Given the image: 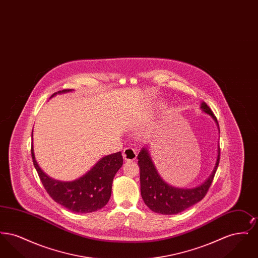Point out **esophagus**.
<instances>
[{
	"label": "esophagus",
	"mask_w": 258,
	"mask_h": 258,
	"mask_svg": "<svg viewBox=\"0 0 258 258\" xmlns=\"http://www.w3.org/2000/svg\"><path fill=\"white\" fill-rule=\"evenodd\" d=\"M137 157V153L134 148H124L123 151V160H135Z\"/></svg>",
	"instance_id": "esophagus-1"
}]
</instances>
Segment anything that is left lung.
<instances>
[{"label": "left lung", "instance_id": "obj_1", "mask_svg": "<svg viewBox=\"0 0 258 258\" xmlns=\"http://www.w3.org/2000/svg\"><path fill=\"white\" fill-rule=\"evenodd\" d=\"M201 109L209 114L219 125L218 120L205 102L201 103ZM221 150L219 146L218 159L215 168L208 179L196 187H175L165 183L157 171L154 162L146 148H142L137 159L140 167V190L144 203L153 212L162 215H175L197 204L206 196L220 163Z\"/></svg>", "mask_w": 258, "mask_h": 258}]
</instances>
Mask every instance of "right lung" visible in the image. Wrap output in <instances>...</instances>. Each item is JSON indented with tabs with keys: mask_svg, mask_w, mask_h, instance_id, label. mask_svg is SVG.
I'll return each mask as SVG.
<instances>
[{
	"mask_svg": "<svg viewBox=\"0 0 258 258\" xmlns=\"http://www.w3.org/2000/svg\"><path fill=\"white\" fill-rule=\"evenodd\" d=\"M72 91L61 90L52 97ZM31 152L35 168L47 194L55 202L77 214L96 212L107 204L114 176L123 165L122 153L118 152L100 159L82 177L72 182H61L50 178L41 170L35 159L33 145Z\"/></svg>",
	"mask_w": 258,
	"mask_h": 258,
	"instance_id": "add662e5",
	"label": "right lung"
}]
</instances>
